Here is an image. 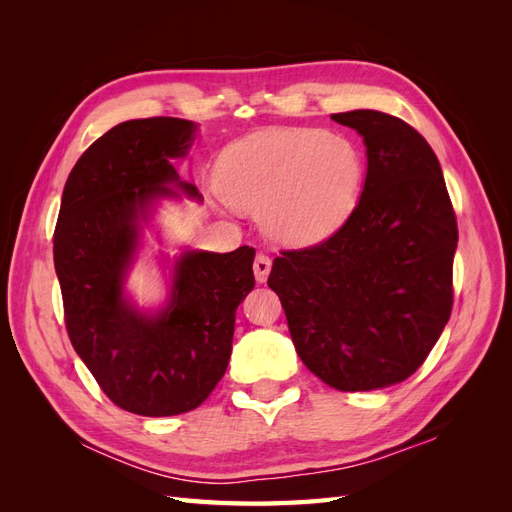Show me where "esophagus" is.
Returning <instances> with one entry per match:
<instances>
[{"label": "esophagus", "instance_id": "1", "mask_svg": "<svg viewBox=\"0 0 512 512\" xmlns=\"http://www.w3.org/2000/svg\"><path fill=\"white\" fill-rule=\"evenodd\" d=\"M269 271H271V258H269V256H265V254H258V256H256V260H254V275H256V282H258V284L267 282Z\"/></svg>", "mask_w": 512, "mask_h": 512}]
</instances>
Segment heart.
Returning a JSON list of instances; mask_svg holds the SVG:
<instances>
[{
    "instance_id": "obj_1",
    "label": "heart",
    "mask_w": 512,
    "mask_h": 512,
    "mask_svg": "<svg viewBox=\"0 0 512 512\" xmlns=\"http://www.w3.org/2000/svg\"><path fill=\"white\" fill-rule=\"evenodd\" d=\"M363 179L359 145L314 128L260 130L230 145L215 166L226 203L258 213L265 235L288 247L320 243L342 228Z\"/></svg>"
}]
</instances>
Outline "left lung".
Listing matches in <instances>:
<instances>
[{"label":"left lung","instance_id":"8db88e82","mask_svg":"<svg viewBox=\"0 0 512 512\" xmlns=\"http://www.w3.org/2000/svg\"><path fill=\"white\" fill-rule=\"evenodd\" d=\"M365 143L359 205L324 243L273 260L305 367L337 391H376L423 365L453 307L457 220L425 138L380 111L335 113Z\"/></svg>","mask_w":512,"mask_h":512}]
</instances>
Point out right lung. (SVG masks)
I'll use <instances>...</instances> for the list:
<instances>
[{"label": "right lung", "mask_w": 512, "mask_h": 512, "mask_svg": "<svg viewBox=\"0 0 512 512\" xmlns=\"http://www.w3.org/2000/svg\"><path fill=\"white\" fill-rule=\"evenodd\" d=\"M196 132L198 123L175 117L108 130L74 164L53 237L70 342L108 399L141 416L203 404L226 374L237 307L254 288L247 245L160 252L168 292L158 307H141L126 288L162 200L200 203L173 166L188 158Z\"/></svg>", "instance_id": "obj_1"}]
</instances>
